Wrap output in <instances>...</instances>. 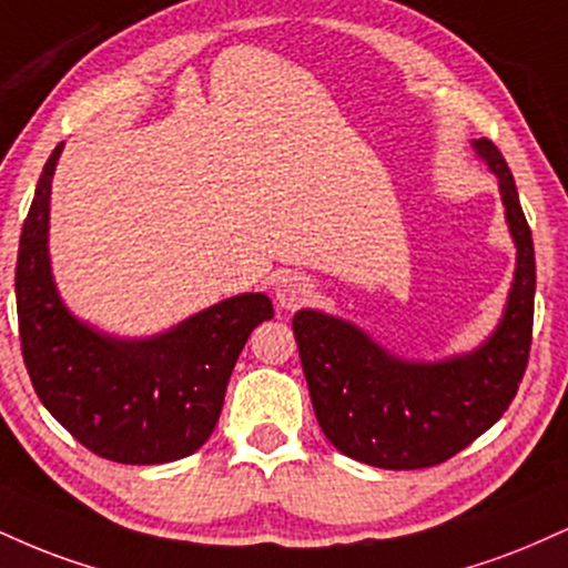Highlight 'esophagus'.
<instances>
[{
  "label": "esophagus",
  "mask_w": 568,
  "mask_h": 568,
  "mask_svg": "<svg viewBox=\"0 0 568 568\" xmlns=\"http://www.w3.org/2000/svg\"><path fill=\"white\" fill-rule=\"evenodd\" d=\"M312 293V283L310 277L298 275V272H283V275H277L275 280V298H277V306H283V310H298L306 298H310Z\"/></svg>",
  "instance_id": "esophagus-1"
}]
</instances>
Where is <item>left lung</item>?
Masks as SVG:
<instances>
[{
  "label": "left lung",
  "mask_w": 568,
  "mask_h": 568,
  "mask_svg": "<svg viewBox=\"0 0 568 568\" xmlns=\"http://www.w3.org/2000/svg\"><path fill=\"white\" fill-rule=\"evenodd\" d=\"M470 148L497 176L516 245L503 317L476 349L407 359L336 314H293L320 428L338 453L367 466L413 470L449 460L503 418L524 378L535 320V243L500 150L489 140H474Z\"/></svg>",
  "instance_id": "1"
}]
</instances>
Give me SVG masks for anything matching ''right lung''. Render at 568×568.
Segmentation results:
<instances>
[{"label": "right lung", "instance_id": "right-lung-1", "mask_svg": "<svg viewBox=\"0 0 568 568\" xmlns=\"http://www.w3.org/2000/svg\"><path fill=\"white\" fill-rule=\"evenodd\" d=\"M63 142L39 176L20 232L16 298L26 371L42 405L105 460L155 466L193 455L214 432L232 367L272 320L266 293H241L169 331L121 338L68 310L52 277L50 195Z\"/></svg>", "mask_w": 568, "mask_h": 568}]
</instances>
